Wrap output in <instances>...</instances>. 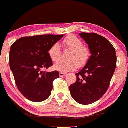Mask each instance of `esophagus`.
I'll return each mask as SVG.
<instances>
[{
  "label": "esophagus",
  "mask_w": 128,
  "mask_h": 128,
  "mask_svg": "<svg viewBox=\"0 0 128 128\" xmlns=\"http://www.w3.org/2000/svg\"><path fill=\"white\" fill-rule=\"evenodd\" d=\"M59 74H60V77H64V76H66L67 74L66 73H59Z\"/></svg>",
  "instance_id": "1"
}]
</instances>
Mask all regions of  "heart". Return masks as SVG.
<instances>
[{
	"label": "heart",
	"mask_w": 128,
	"mask_h": 128,
	"mask_svg": "<svg viewBox=\"0 0 128 128\" xmlns=\"http://www.w3.org/2000/svg\"><path fill=\"white\" fill-rule=\"evenodd\" d=\"M64 48L71 50L69 61H60L54 64L55 70L61 73L74 71L80 66H83L88 62L90 57V51L89 47L82 46V42L80 38L74 35L67 36L63 41ZM48 55L54 62L61 58L62 54L58 44H54L48 50Z\"/></svg>",
	"instance_id": "b5f03b06"
}]
</instances>
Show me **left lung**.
Instances as JSON below:
<instances>
[{"label": "left lung", "mask_w": 128, "mask_h": 128, "mask_svg": "<svg viewBox=\"0 0 128 128\" xmlns=\"http://www.w3.org/2000/svg\"><path fill=\"white\" fill-rule=\"evenodd\" d=\"M80 36L88 45L90 59L70 86V94L78 103L89 105L106 93L116 66V55L112 44L96 33L81 32Z\"/></svg>", "instance_id": "8db88e82"}]
</instances>
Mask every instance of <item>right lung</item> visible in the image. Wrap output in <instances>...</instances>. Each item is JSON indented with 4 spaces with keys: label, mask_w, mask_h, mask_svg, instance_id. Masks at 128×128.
<instances>
[{
    "label": "right lung",
    "mask_w": 128,
    "mask_h": 128,
    "mask_svg": "<svg viewBox=\"0 0 128 128\" xmlns=\"http://www.w3.org/2000/svg\"><path fill=\"white\" fill-rule=\"evenodd\" d=\"M64 34H44L24 37L10 47L9 63L18 90L27 99L34 102L46 100L53 89L52 82L58 72H42L53 65L48 50Z\"/></svg>",
    "instance_id": "1"
}]
</instances>
